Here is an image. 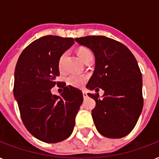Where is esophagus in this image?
<instances>
[{
	"label": "esophagus",
	"instance_id": "obj_1",
	"mask_svg": "<svg viewBox=\"0 0 159 159\" xmlns=\"http://www.w3.org/2000/svg\"><path fill=\"white\" fill-rule=\"evenodd\" d=\"M82 95H83V97H84V98H87V93L86 92H82Z\"/></svg>",
	"mask_w": 159,
	"mask_h": 159
}]
</instances>
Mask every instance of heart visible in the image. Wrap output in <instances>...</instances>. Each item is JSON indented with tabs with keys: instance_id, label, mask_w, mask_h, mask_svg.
Returning a JSON list of instances; mask_svg holds the SVG:
<instances>
[{
	"instance_id": "1",
	"label": "heart",
	"mask_w": 159,
	"mask_h": 159,
	"mask_svg": "<svg viewBox=\"0 0 159 159\" xmlns=\"http://www.w3.org/2000/svg\"><path fill=\"white\" fill-rule=\"evenodd\" d=\"M77 54L79 56V57L83 61L86 62L90 57H92V53L90 49L87 48H78L77 50ZM65 59V53L60 57L59 60H58V69L60 71H62L63 69V62ZM87 80V77L86 76H82V75H70L67 77V83L70 86L74 87H82L84 85L85 82Z\"/></svg>"
}]
</instances>
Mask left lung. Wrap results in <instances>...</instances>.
I'll return each mask as SVG.
<instances>
[{
    "label": "left lung",
    "mask_w": 159,
    "mask_h": 159,
    "mask_svg": "<svg viewBox=\"0 0 159 159\" xmlns=\"http://www.w3.org/2000/svg\"><path fill=\"white\" fill-rule=\"evenodd\" d=\"M81 45L93 52L96 66L87 84L96 94L92 111L95 125L101 134L111 139L125 137L134 128L143 106L142 73L135 57L125 45L106 36L76 38ZM100 89L104 91L99 98Z\"/></svg>",
    "instance_id": "8db88e82"
}]
</instances>
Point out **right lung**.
Listing matches in <instances>:
<instances>
[{"mask_svg": "<svg viewBox=\"0 0 159 159\" xmlns=\"http://www.w3.org/2000/svg\"><path fill=\"white\" fill-rule=\"evenodd\" d=\"M74 43L72 38L46 35L28 45L20 55L15 70L14 96L21 119L30 133L45 143L68 138L83 95L77 88L62 82L61 96L50 89L60 82L58 60Z\"/></svg>", "mask_w": 159, "mask_h": 159, "instance_id": "add662e5", "label": "right lung"}]
</instances>
